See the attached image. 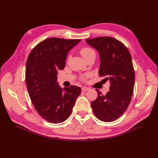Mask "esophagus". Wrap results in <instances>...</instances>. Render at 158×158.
I'll return each instance as SVG.
<instances>
[{
  "instance_id": "1",
  "label": "esophagus",
  "mask_w": 158,
  "mask_h": 158,
  "mask_svg": "<svg viewBox=\"0 0 158 158\" xmlns=\"http://www.w3.org/2000/svg\"><path fill=\"white\" fill-rule=\"evenodd\" d=\"M88 90H89L88 88H86V87H82V92H86V91H88Z\"/></svg>"
}]
</instances>
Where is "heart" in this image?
<instances>
[{
    "label": "heart",
    "mask_w": 158,
    "mask_h": 158,
    "mask_svg": "<svg viewBox=\"0 0 158 158\" xmlns=\"http://www.w3.org/2000/svg\"><path fill=\"white\" fill-rule=\"evenodd\" d=\"M92 52H95L92 49L89 48V47H84V48H82L80 50V53L84 58L88 56L89 54L92 53Z\"/></svg>",
    "instance_id": "heart-1"
}]
</instances>
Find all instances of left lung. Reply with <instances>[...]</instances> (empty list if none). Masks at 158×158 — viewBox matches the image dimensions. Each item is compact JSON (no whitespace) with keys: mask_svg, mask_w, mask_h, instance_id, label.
Here are the masks:
<instances>
[{"mask_svg":"<svg viewBox=\"0 0 158 158\" xmlns=\"http://www.w3.org/2000/svg\"><path fill=\"white\" fill-rule=\"evenodd\" d=\"M99 52V74L110 82L109 91L91 103L95 115L104 122L117 120L125 112L131 101L135 74L131 55L123 43L111 37L85 40Z\"/></svg>","mask_w":158,"mask_h":158,"instance_id":"left-lung-1","label":"left lung"}]
</instances>
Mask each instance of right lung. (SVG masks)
<instances>
[{
    "mask_svg": "<svg viewBox=\"0 0 158 158\" xmlns=\"http://www.w3.org/2000/svg\"><path fill=\"white\" fill-rule=\"evenodd\" d=\"M81 40L51 37L32 49L26 62V83L30 99L40 115L51 123H62L73 111L81 88L76 85L62 88L57 82L69 52Z\"/></svg>",
    "mask_w": 158,
    "mask_h": 158,
    "instance_id": "right-lung-1",
    "label": "right lung"
}]
</instances>
